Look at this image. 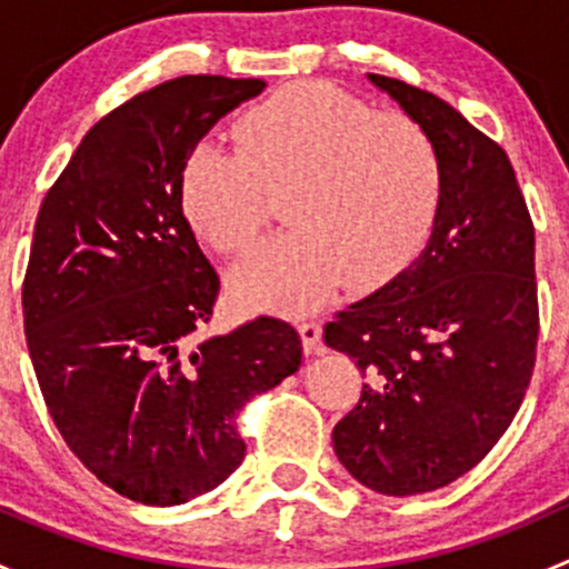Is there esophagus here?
Segmentation results:
<instances>
[{"mask_svg": "<svg viewBox=\"0 0 569 569\" xmlns=\"http://www.w3.org/2000/svg\"><path fill=\"white\" fill-rule=\"evenodd\" d=\"M297 330H300L306 352H317L319 343H321V321L319 319H300Z\"/></svg>", "mask_w": 569, "mask_h": 569, "instance_id": "obj_1", "label": "esophagus"}]
</instances>
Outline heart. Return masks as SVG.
Returning a JSON list of instances; mask_svg holds the SVG:
<instances>
[{"mask_svg":"<svg viewBox=\"0 0 569 569\" xmlns=\"http://www.w3.org/2000/svg\"><path fill=\"white\" fill-rule=\"evenodd\" d=\"M237 140L239 148H194L181 206L217 250L244 252L269 217L267 189H289L295 228L267 239L233 274L244 302L302 311L343 280L377 289L421 256L438 226L443 157L416 120L300 82L248 109Z\"/></svg>","mask_w":569,"mask_h":569,"instance_id":"obj_1","label":"heart"}]
</instances>
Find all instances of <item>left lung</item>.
Masks as SVG:
<instances>
[{
	"label": "left lung",
	"mask_w": 569,
	"mask_h": 569,
	"mask_svg": "<svg viewBox=\"0 0 569 569\" xmlns=\"http://www.w3.org/2000/svg\"><path fill=\"white\" fill-rule=\"evenodd\" d=\"M438 142L443 209L427 250L325 325L363 377L332 429L343 468L382 496L468 473L520 410L537 358L533 226L507 151L438 96L369 73Z\"/></svg>",
	"instance_id": "left-lung-1"
}]
</instances>
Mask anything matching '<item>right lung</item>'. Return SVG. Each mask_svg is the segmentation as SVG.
Instances as JSON below:
<instances>
[{
  "label": "right lung",
  "instance_id": "1",
  "mask_svg": "<svg viewBox=\"0 0 569 569\" xmlns=\"http://www.w3.org/2000/svg\"><path fill=\"white\" fill-rule=\"evenodd\" d=\"M261 79L178 77L84 134L40 203L21 306L46 407L68 449L131 501L176 507L244 460L237 412L302 363L283 319L198 338L220 278L181 209L211 126Z\"/></svg>",
  "mask_w": 569,
  "mask_h": 569
}]
</instances>
